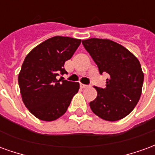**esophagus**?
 <instances>
[{
    "label": "esophagus",
    "instance_id": "obj_1",
    "mask_svg": "<svg viewBox=\"0 0 155 155\" xmlns=\"http://www.w3.org/2000/svg\"><path fill=\"white\" fill-rule=\"evenodd\" d=\"M88 85L86 84H81V89H84V88H87Z\"/></svg>",
    "mask_w": 155,
    "mask_h": 155
}]
</instances>
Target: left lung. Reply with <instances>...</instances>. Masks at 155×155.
<instances>
[{
    "mask_svg": "<svg viewBox=\"0 0 155 155\" xmlns=\"http://www.w3.org/2000/svg\"><path fill=\"white\" fill-rule=\"evenodd\" d=\"M82 44L100 73L110 75L105 88L94 87L97 97L90 103L91 110L107 121L123 119L134 109L142 93L143 73L140 61L111 40L91 38L82 41Z\"/></svg>",
    "mask_w": 155,
    "mask_h": 155,
    "instance_id": "8db88e82",
    "label": "left lung"
}]
</instances>
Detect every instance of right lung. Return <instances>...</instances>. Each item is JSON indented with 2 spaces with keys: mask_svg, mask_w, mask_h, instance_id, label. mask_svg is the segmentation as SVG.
<instances>
[{
  "mask_svg": "<svg viewBox=\"0 0 155 155\" xmlns=\"http://www.w3.org/2000/svg\"><path fill=\"white\" fill-rule=\"evenodd\" d=\"M81 40L54 36L35 46L25 58L18 75L23 103L29 111L43 121H53L66 112L80 89L78 82L57 80L81 45Z\"/></svg>",
  "mask_w": 155,
  "mask_h": 155,
  "instance_id": "1",
  "label": "right lung"
}]
</instances>
